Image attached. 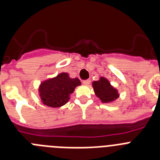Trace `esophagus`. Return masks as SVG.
Returning a JSON list of instances; mask_svg holds the SVG:
<instances>
[{"instance_id":"1","label":"esophagus","mask_w":160,"mask_h":160,"mask_svg":"<svg viewBox=\"0 0 160 160\" xmlns=\"http://www.w3.org/2000/svg\"><path fill=\"white\" fill-rule=\"evenodd\" d=\"M90 83V79H87V80H84V81H82V84L83 85H86V86H87V85H89Z\"/></svg>"}]
</instances>
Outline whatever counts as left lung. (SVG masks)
<instances>
[{
  "label": "left lung",
  "mask_w": 160,
  "mask_h": 160,
  "mask_svg": "<svg viewBox=\"0 0 160 160\" xmlns=\"http://www.w3.org/2000/svg\"><path fill=\"white\" fill-rule=\"evenodd\" d=\"M92 87L95 95L102 103L112 102L119 97L118 90L104 77H100L99 80L93 82Z\"/></svg>",
  "instance_id": "obj_1"
}]
</instances>
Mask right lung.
<instances>
[{
  "label": "right lung",
  "mask_w": 160,
  "mask_h": 160,
  "mask_svg": "<svg viewBox=\"0 0 160 160\" xmlns=\"http://www.w3.org/2000/svg\"><path fill=\"white\" fill-rule=\"evenodd\" d=\"M80 85L81 82L78 78H72L69 73L62 72L56 77L42 82L38 87V93L44 105L57 108L68 102L70 94Z\"/></svg>",
  "instance_id": "1"
}]
</instances>
